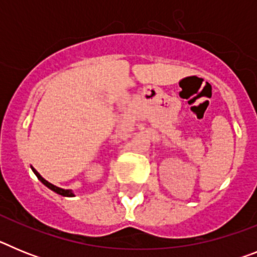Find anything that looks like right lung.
<instances>
[{
  "instance_id": "add662e5",
  "label": "right lung",
  "mask_w": 257,
  "mask_h": 257,
  "mask_svg": "<svg viewBox=\"0 0 257 257\" xmlns=\"http://www.w3.org/2000/svg\"><path fill=\"white\" fill-rule=\"evenodd\" d=\"M32 170H33V172H35L36 176H37V178H38V180H40L41 183L44 184V185H46V187L49 188V189H51L52 192L58 193V194H60V196H63V197H74V193L72 192V190H70V189H61V188L55 187L54 184H51V183H49V181H47V180H45V179L42 178V176H41V175L38 174V172L36 171L35 169H32Z\"/></svg>"
}]
</instances>
